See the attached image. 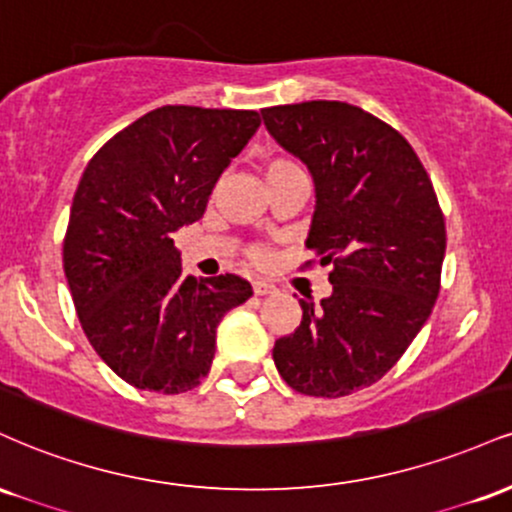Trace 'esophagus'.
Listing matches in <instances>:
<instances>
[{"instance_id": "esophagus-1", "label": "esophagus", "mask_w": 512, "mask_h": 512, "mask_svg": "<svg viewBox=\"0 0 512 512\" xmlns=\"http://www.w3.org/2000/svg\"><path fill=\"white\" fill-rule=\"evenodd\" d=\"M252 291H255V296H267V293H274V286L267 284V281H255Z\"/></svg>"}]
</instances>
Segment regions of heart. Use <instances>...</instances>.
Instances as JSON below:
<instances>
[{
    "instance_id": "b5f03b06",
    "label": "heart",
    "mask_w": 512,
    "mask_h": 512,
    "mask_svg": "<svg viewBox=\"0 0 512 512\" xmlns=\"http://www.w3.org/2000/svg\"><path fill=\"white\" fill-rule=\"evenodd\" d=\"M291 168H298L296 163L289 161V158H269L267 166H264V178H269V175H276V173H284V170H291ZM252 260L255 262H264L267 260V255H264V250H252Z\"/></svg>"
}]
</instances>
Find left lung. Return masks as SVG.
Wrapping results in <instances>:
<instances>
[{
  "instance_id": "obj_1",
  "label": "left lung",
  "mask_w": 512,
  "mask_h": 512,
  "mask_svg": "<svg viewBox=\"0 0 512 512\" xmlns=\"http://www.w3.org/2000/svg\"><path fill=\"white\" fill-rule=\"evenodd\" d=\"M262 120L313 175L305 248L332 264V296L301 301V325L274 344L276 370L301 395L346 397L378 383L431 315L443 211L407 139L366 110L308 101L264 108Z\"/></svg>"
}]
</instances>
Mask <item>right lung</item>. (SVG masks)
<instances>
[{"instance_id": "add662e5", "label": "right lung", "mask_w": 512, "mask_h": 512, "mask_svg": "<svg viewBox=\"0 0 512 512\" xmlns=\"http://www.w3.org/2000/svg\"><path fill=\"white\" fill-rule=\"evenodd\" d=\"M257 127L255 110L163 105L105 142L81 175L64 274L88 342L139 390L178 395L202 383L221 317L252 296L236 274H182L170 236L202 219Z\"/></svg>"}]
</instances>
